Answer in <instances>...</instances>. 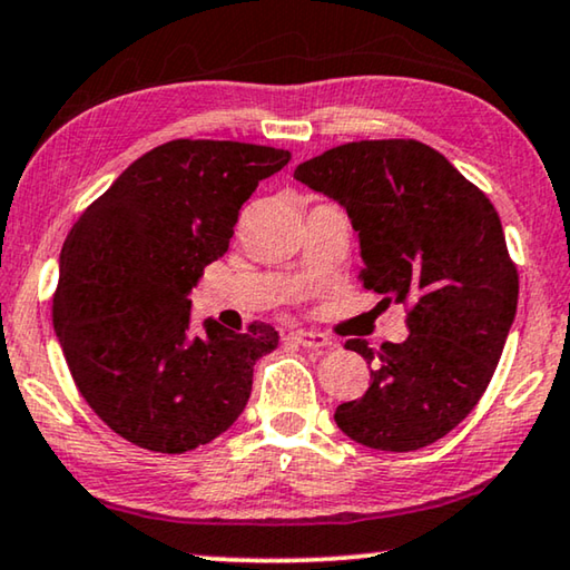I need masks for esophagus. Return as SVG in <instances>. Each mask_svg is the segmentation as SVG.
<instances>
[{"label": "esophagus", "instance_id": "34e87169", "mask_svg": "<svg viewBox=\"0 0 570 570\" xmlns=\"http://www.w3.org/2000/svg\"><path fill=\"white\" fill-rule=\"evenodd\" d=\"M288 337H292L296 345L309 347V351H330V347H335V343L327 335L312 333V330H296V333H292Z\"/></svg>", "mask_w": 570, "mask_h": 570}]
</instances>
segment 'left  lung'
I'll use <instances>...</instances> for the list:
<instances>
[{
    "label": "left lung",
    "instance_id": "8db88e82",
    "mask_svg": "<svg viewBox=\"0 0 570 570\" xmlns=\"http://www.w3.org/2000/svg\"><path fill=\"white\" fill-rule=\"evenodd\" d=\"M294 176L345 207L363 286L406 307L404 343H345L373 371L368 392L335 410L337 428L392 453L435 443L479 404L514 322L520 276L494 204L420 140L345 142Z\"/></svg>",
    "mask_w": 570,
    "mask_h": 570
}]
</instances>
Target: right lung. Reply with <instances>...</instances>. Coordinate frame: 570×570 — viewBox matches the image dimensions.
<instances>
[{
  "mask_svg": "<svg viewBox=\"0 0 570 570\" xmlns=\"http://www.w3.org/2000/svg\"><path fill=\"white\" fill-rule=\"evenodd\" d=\"M292 153L178 138L148 150L76 219L61 250L53 327L97 417L153 453L207 445L240 417L253 366L278 345L266 322L245 333L204 320L189 292L223 258L240 207Z\"/></svg>",
  "mask_w": 570,
  "mask_h": 570,
  "instance_id": "add662e5",
  "label": "right lung"
}]
</instances>
